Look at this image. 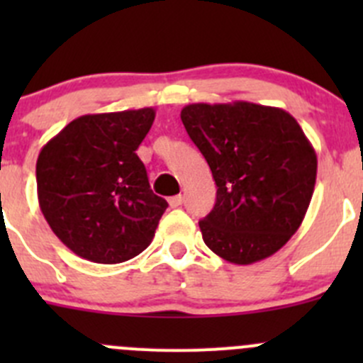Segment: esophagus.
Segmentation results:
<instances>
[{
	"mask_svg": "<svg viewBox=\"0 0 363 363\" xmlns=\"http://www.w3.org/2000/svg\"><path fill=\"white\" fill-rule=\"evenodd\" d=\"M182 200H184L182 199V195H175L168 200V203H170L172 208H175V207H179V205H182Z\"/></svg>",
	"mask_w": 363,
	"mask_h": 363,
	"instance_id": "34e87169",
	"label": "esophagus"
}]
</instances>
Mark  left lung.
Segmentation results:
<instances>
[{
    "label": "left lung",
    "mask_w": 363,
    "mask_h": 363,
    "mask_svg": "<svg viewBox=\"0 0 363 363\" xmlns=\"http://www.w3.org/2000/svg\"><path fill=\"white\" fill-rule=\"evenodd\" d=\"M181 119L218 186L214 208L199 223L208 250L235 265L279 251L316 184V152L295 117L233 101L186 105Z\"/></svg>",
    "instance_id": "8db88e82"
}]
</instances>
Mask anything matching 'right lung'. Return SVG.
Segmentation results:
<instances>
[{
    "label": "right lung",
    "mask_w": 363,
    "mask_h": 363,
    "mask_svg": "<svg viewBox=\"0 0 363 363\" xmlns=\"http://www.w3.org/2000/svg\"><path fill=\"white\" fill-rule=\"evenodd\" d=\"M155 108L87 113L42 147L36 189L57 239L84 259L121 263L152 242L167 200L155 195L138 145Z\"/></svg>",
    "instance_id": "add662e5"
}]
</instances>
